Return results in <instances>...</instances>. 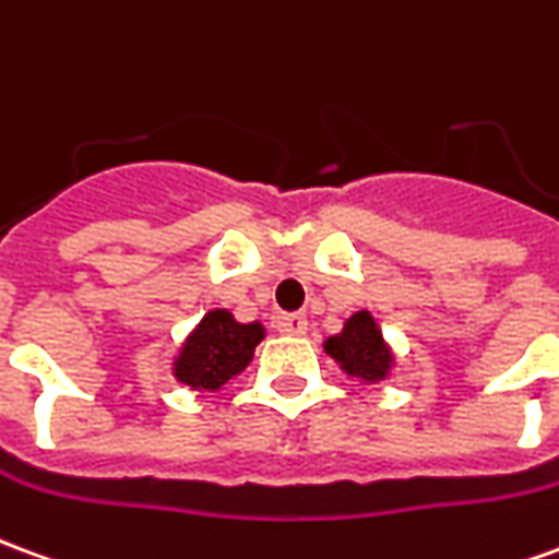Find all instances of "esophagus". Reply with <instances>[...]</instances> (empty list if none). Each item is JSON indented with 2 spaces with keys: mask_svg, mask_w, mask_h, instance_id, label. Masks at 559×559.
<instances>
[{
  "mask_svg": "<svg viewBox=\"0 0 559 559\" xmlns=\"http://www.w3.org/2000/svg\"><path fill=\"white\" fill-rule=\"evenodd\" d=\"M275 329H278L281 335H302L305 329H308V320L302 314H278Z\"/></svg>",
  "mask_w": 559,
  "mask_h": 559,
  "instance_id": "1",
  "label": "esophagus"
}]
</instances>
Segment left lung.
<instances>
[{"instance_id":"1","label":"left lung","mask_w":559,"mask_h":559,"mask_svg":"<svg viewBox=\"0 0 559 559\" xmlns=\"http://www.w3.org/2000/svg\"><path fill=\"white\" fill-rule=\"evenodd\" d=\"M326 353L347 374L362 377L368 383L383 380L392 368V350L368 311L353 314L338 335L326 341Z\"/></svg>"}]
</instances>
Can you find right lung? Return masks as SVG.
<instances>
[{
  "label": "right lung",
  "instance_id": "add662e5",
  "mask_svg": "<svg viewBox=\"0 0 559 559\" xmlns=\"http://www.w3.org/2000/svg\"><path fill=\"white\" fill-rule=\"evenodd\" d=\"M263 341L260 323H236L230 311H209L188 335L173 362V374L191 389H221L230 377L245 371Z\"/></svg>",
  "mask_w": 559,
  "mask_h": 559
}]
</instances>
